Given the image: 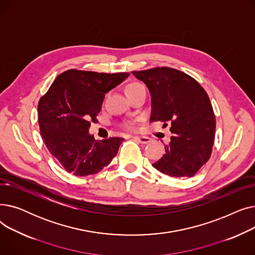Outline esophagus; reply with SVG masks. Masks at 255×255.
<instances>
[{
    "label": "esophagus",
    "instance_id": "esophagus-1",
    "mask_svg": "<svg viewBox=\"0 0 255 255\" xmlns=\"http://www.w3.org/2000/svg\"><path fill=\"white\" fill-rule=\"evenodd\" d=\"M135 138H136L140 143H143V144L149 143V142L152 140L149 136H136Z\"/></svg>",
    "mask_w": 255,
    "mask_h": 255
}]
</instances>
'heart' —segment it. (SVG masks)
<instances>
[{
	"mask_svg": "<svg viewBox=\"0 0 255 255\" xmlns=\"http://www.w3.org/2000/svg\"><path fill=\"white\" fill-rule=\"evenodd\" d=\"M139 86H141L140 84H138V83H131V84H129V85H127V87H126V91H128V90H131V89H133V88H136V87H139ZM126 126H127V128H129V129H133L134 128V122H128L127 124H126Z\"/></svg>",
	"mask_w": 255,
	"mask_h": 255,
	"instance_id": "obj_1",
	"label": "heart"
}]
</instances>
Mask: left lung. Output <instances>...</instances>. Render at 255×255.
<instances>
[{"label":"left lung","mask_w":255,"mask_h":255,"mask_svg":"<svg viewBox=\"0 0 255 255\" xmlns=\"http://www.w3.org/2000/svg\"><path fill=\"white\" fill-rule=\"evenodd\" d=\"M151 93L150 122L170 124L165 154L153 166L173 178L193 177L211 157L216 120L209 96L190 75L169 67L132 71Z\"/></svg>","instance_id":"8db88e82"}]
</instances>
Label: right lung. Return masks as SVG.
<instances>
[{"label": "right lung", "mask_w": 255, "mask_h": 255, "mask_svg": "<svg viewBox=\"0 0 255 255\" xmlns=\"http://www.w3.org/2000/svg\"><path fill=\"white\" fill-rule=\"evenodd\" d=\"M129 76L70 69L61 73L38 103L40 134L51 155L76 177L94 175L117 155L122 137L95 140L89 133L97 122L105 94Z\"/></svg>", "instance_id": "add662e5"}]
</instances>
